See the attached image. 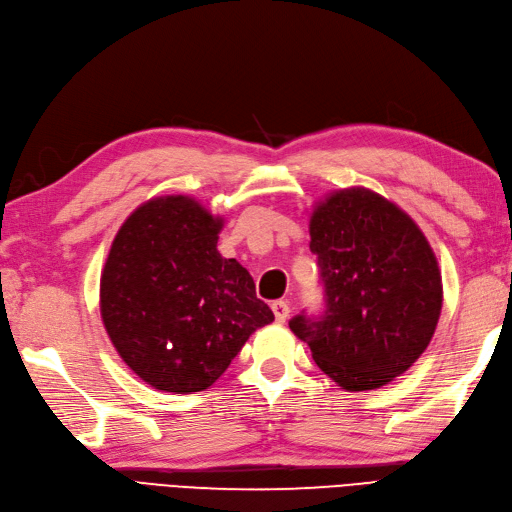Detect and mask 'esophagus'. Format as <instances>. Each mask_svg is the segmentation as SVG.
Masks as SVG:
<instances>
[{
  "label": "esophagus",
  "mask_w": 512,
  "mask_h": 512,
  "mask_svg": "<svg viewBox=\"0 0 512 512\" xmlns=\"http://www.w3.org/2000/svg\"><path fill=\"white\" fill-rule=\"evenodd\" d=\"M272 311L277 322H285L287 316H290V305H287L285 300H277V303H272Z\"/></svg>",
  "instance_id": "34e87169"
}]
</instances>
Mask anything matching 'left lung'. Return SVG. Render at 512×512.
I'll return each instance as SVG.
<instances>
[{"instance_id": "left-lung-1", "label": "left lung", "mask_w": 512, "mask_h": 512, "mask_svg": "<svg viewBox=\"0 0 512 512\" xmlns=\"http://www.w3.org/2000/svg\"><path fill=\"white\" fill-rule=\"evenodd\" d=\"M311 253L324 287L320 316L290 320L318 368L348 391L404 374L437 329L443 290L424 233L381 194L333 192L311 214Z\"/></svg>"}]
</instances>
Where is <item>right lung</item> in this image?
Returning a JSON list of instances; mask_svg holds the SVG:
<instances>
[{"label": "right lung", "mask_w": 512, "mask_h": 512, "mask_svg": "<svg viewBox=\"0 0 512 512\" xmlns=\"http://www.w3.org/2000/svg\"><path fill=\"white\" fill-rule=\"evenodd\" d=\"M220 229L222 218L177 194L140 205L112 242L101 318L121 359L155 389H207L274 320L248 270L218 253Z\"/></svg>", "instance_id": "right-lung-1"}]
</instances>
